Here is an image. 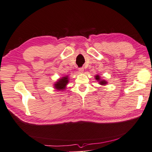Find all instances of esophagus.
<instances>
[{
    "label": "esophagus",
    "mask_w": 152,
    "mask_h": 152,
    "mask_svg": "<svg viewBox=\"0 0 152 152\" xmlns=\"http://www.w3.org/2000/svg\"><path fill=\"white\" fill-rule=\"evenodd\" d=\"M78 71L80 72V73H83V72H84V68H83V67H80V68L78 69Z\"/></svg>",
    "instance_id": "obj_1"
}]
</instances>
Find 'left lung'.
Wrapping results in <instances>:
<instances>
[{"mask_svg":"<svg viewBox=\"0 0 152 152\" xmlns=\"http://www.w3.org/2000/svg\"><path fill=\"white\" fill-rule=\"evenodd\" d=\"M95 79L99 82V83L100 85H106V84H107V82L105 81V80H102V79L100 78V76H99V75H96L95 76Z\"/></svg>","mask_w":152,"mask_h":152,"instance_id":"8db88e82","label":"left lung"}]
</instances>
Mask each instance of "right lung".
Masks as SVG:
<instances>
[{"instance_id":"obj_1","label":"right lung","mask_w":152,"mask_h":152,"mask_svg":"<svg viewBox=\"0 0 152 152\" xmlns=\"http://www.w3.org/2000/svg\"><path fill=\"white\" fill-rule=\"evenodd\" d=\"M68 76L62 77L61 78H59V80L55 83V88L57 89V91H63L64 89H66V85H67V83H68Z\"/></svg>"}]
</instances>
